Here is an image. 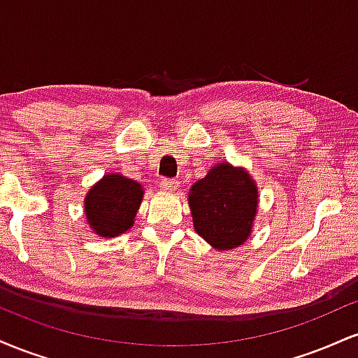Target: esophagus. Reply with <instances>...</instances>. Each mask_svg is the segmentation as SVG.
Wrapping results in <instances>:
<instances>
[{
    "instance_id": "1",
    "label": "esophagus",
    "mask_w": 358,
    "mask_h": 358,
    "mask_svg": "<svg viewBox=\"0 0 358 358\" xmlns=\"http://www.w3.org/2000/svg\"><path fill=\"white\" fill-rule=\"evenodd\" d=\"M178 187H180V182L176 178H165L162 182V188L165 192H170L171 193V192H175Z\"/></svg>"
}]
</instances>
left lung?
<instances>
[{"label": "left lung", "mask_w": 358, "mask_h": 358, "mask_svg": "<svg viewBox=\"0 0 358 358\" xmlns=\"http://www.w3.org/2000/svg\"><path fill=\"white\" fill-rule=\"evenodd\" d=\"M257 203L256 180L229 162L213 165L188 192L193 229L217 250L236 249L249 239Z\"/></svg>", "instance_id": "1"}]
</instances>
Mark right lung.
Instances as JSON below:
<instances>
[{
	"label": "right lung",
	"instance_id": "1",
	"mask_svg": "<svg viewBox=\"0 0 358 358\" xmlns=\"http://www.w3.org/2000/svg\"><path fill=\"white\" fill-rule=\"evenodd\" d=\"M145 196L143 185L121 173L104 175L85 193L84 213L96 236L117 237L133 227Z\"/></svg>",
	"mask_w": 358,
	"mask_h": 358
}]
</instances>
